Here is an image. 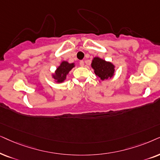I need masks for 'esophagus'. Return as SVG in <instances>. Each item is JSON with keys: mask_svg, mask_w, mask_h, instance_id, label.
<instances>
[{"mask_svg": "<svg viewBox=\"0 0 160 160\" xmlns=\"http://www.w3.org/2000/svg\"><path fill=\"white\" fill-rule=\"evenodd\" d=\"M80 67H84V61H80Z\"/></svg>", "mask_w": 160, "mask_h": 160, "instance_id": "obj_1", "label": "esophagus"}]
</instances>
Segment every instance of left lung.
<instances>
[{
    "label": "left lung",
    "instance_id": "8db88e82",
    "mask_svg": "<svg viewBox=\"0 0 160 160\" xmlns=\"http://www.w3.org/2000/svg\"><path fill=\"white\" fill-rule=\"evenodd\" d=\"M91 68L96 75L102 80L112 78L115 74V65L99 57H94L91 61Z\"/></svg>",
    "mask_w": 160,
    "mask_h": 160
}]
</instances>
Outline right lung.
Listing matches in <instances>:
<instances>
[{"label":"right lung","instance_id":"right-lung-1","mask_svg":"<svg viewBox=\"0 0 160 160\" xmlns=\"http://www.w3.org/2000/svg\"><path fill=\"white\" fill-rule=\"evenodd\" d=\"M74 67H75L74 63H71L67 61H61L60 65L55 70L54 73L51 74L52 78L54 79V81L55 82H58V83L64 82L67 79L68 74Z\"/></svg>","mask_w":160,"mask_h":160}]
</instances>
